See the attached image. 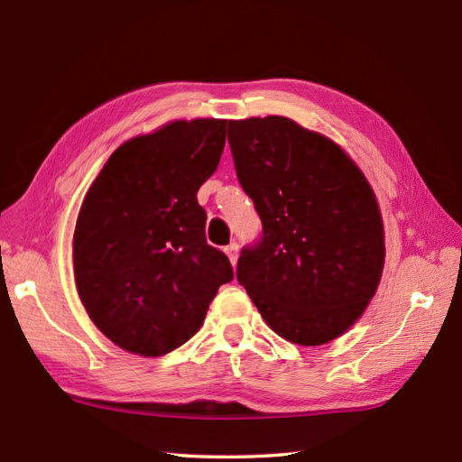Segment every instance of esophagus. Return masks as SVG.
<instances>
[{
	"label": "esophagus",
	"instance_id": "1",
	"mask_svg": "<svg viewBox=\"0 0 462 462\" xmlns=\"http://www.w3.org/2000/svg\"><path fill=\"white\" fill-rule=\"evenodd\" d=\"M224 252H226V256H228V260L232 262V266H236V262H238V244H230V246L224 248Z\"/></svg>",
	"mask_w": 462,
	"mask_h": 462
}]
</instances>
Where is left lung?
<instances>
[{
  "label": "left lung",
  "instance_id": "8db88e82",
  "mask_svg": "<svg viewBox=\"0 0 462 462\" xmlns=\"http://www.w3.org/2000/svg\"><path fill=\"white\" fill-rule=\"evenodd\" d=\"M240 184L264 236L242 250L238 282L278 337L320 346L352 328L384 268L373 186L337 142L291 117L228 122Z\"/></svg>",
  "mask_w": 462,
  "mask_h": 462
}]
</instances>
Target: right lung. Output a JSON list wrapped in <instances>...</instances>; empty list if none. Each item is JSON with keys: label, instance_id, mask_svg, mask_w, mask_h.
I'll return each instance as SVG.
<instances>
[{"label": "right lung", "instance_id": "right-lung-1", "mask_svg": "<svg viewBox=\"0 0 462 462\" xmlns=\"http://www.w3.org/2000/svg\"><path fill=\"white\" fill-rule=\"evenodd\" d=\"M226 143V120H174L116 148L78 212L71 260L97 330L132 355H168L200 330L234 273L206 242L198 189Z\"/></svg>", "mask_w": 462, "mask_h": 462}]
</instances>
